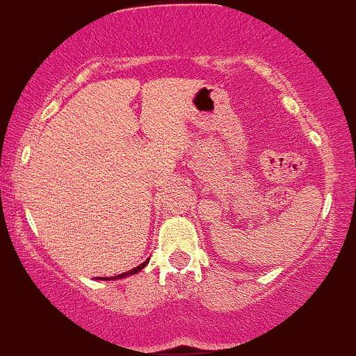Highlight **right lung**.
I'll return each instance as SVG.
<instances>
[{"mask_svg":"<svg viewBox=\"0 0 356 356\" xmlns=\"http://www.w3.org/2000/svg\"><path fill=\"white\" fill-rule=\"evenodd\" d=\"M146 263L148 261H145V263H141V265H138L136 268H133V270H129V271H124V273H121V275H118V277H113V278H123V277H128V275H133V273H138V271L140 270H143L145 266H146ZM111 278V277H110ZM104 280H108V278H104Z\"/></svg>","mask_w":356,"mask_h":356,"instance_id":"obj_1","label":"right lung"}]
</instances>
